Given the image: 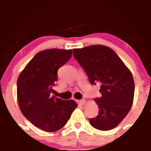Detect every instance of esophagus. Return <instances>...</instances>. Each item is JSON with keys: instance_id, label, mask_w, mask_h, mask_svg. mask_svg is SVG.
I'll use <instances>...</instances> for the list:
<instances>
[{"instance_id": "obj_1", "label": "esophagus", "mask_w": 151, "mask_h": 151, "mask_svg": "<svg viewBox=\"0 0 151 151\" xmlns=\"http://www.w3.org/2000/svg\"><path fill=\"white\" fill-rule=\"evenodd\" d=\"M77 103H78L80 105H84L86 104V101L84 99H82V100H78L77 101Z\"/></svg>"}]
</instances>
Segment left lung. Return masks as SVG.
Listing matches in <instances>:
<instances>
[{"mask_svg":"<svg viewBox=\"0 0 151 151\" xmlns=\"http://www.w3.org/2000/svg\"><path fill=\"white\" fill-rule=\"evenodd\" d=\"M73 55L89 77L91 84L99 83L101 97L95 99L99 114L89 120L101 131L115 128L128 114L133 104L135 83L132 74L110 47L92 45L73 49Z\"/></svg>","mask_w":151,"mask_h":151,"instance_id":"8db88e82","label":"left lung"}]
</instances>
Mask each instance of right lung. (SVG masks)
I'll use <instances>...</instances> for the list:
<instances>
[{"instance_id":"1","label":"right lung","mask_w":151,"mask_h":151,"mask_svg":"<svg viewBox=\"0 0 151 151\" xmlns=\"http://www.w3.org/2000/svg\"><path fill=\"white\" fill-rule=\"evenodd\" d=\"M72 50L49 49L37 52L17 80V100L22 114L40 129L53 132L65 126L77 107L74 100L51 96L57 71L70 59Z\"/></svg>"}]
</instances>
